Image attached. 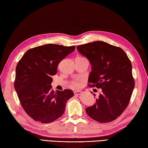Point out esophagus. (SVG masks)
I'll return each mask as SVG.
<instances>
[{"label": "esophagus", "mask_w": 148, "mask_h": 148, "mask_svg": "<svg viewBox=\"0 0 148 148\" xmlns=\"http://www.w3.org/2000/svg\"><path fill=\"white\" fill-rule=\"evenodd\" d=\"M74 94L76 95H81V93H82V92L81 91H79V90H77V91H74Z\"/></svg>", "instance_id": "1"}]
</instances>
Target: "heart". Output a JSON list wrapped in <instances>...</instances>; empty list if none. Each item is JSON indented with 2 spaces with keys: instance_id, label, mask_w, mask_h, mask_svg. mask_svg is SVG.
Segmentation results:
<instances>
[{
  "instance_id": "heart-1",
  "label": "heart",
  "mask_w": 148,
  "mask_h": 148,
  "mask_svg": "<svg viewBox=\"0 0 148 148\" xmlns=\"http://www.w3.org/2000/svg\"><path fill=\"white\" fill-rule=\"evenodd\" d=\"M81 84H82V80H81V79H79L76 81H74L73 82V86L76 88L80 87L81 86Z\"/></svg>"
}]
</instances>
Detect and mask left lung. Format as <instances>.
<instances>
[{"label": "left lung", "mask_w": 148, "mask_h": 148, "mask_svg": "<svg viewBox=\"0 0 148 148\" xmlns=\"http://www.w3.org/2000/svg\"><path fill=\"white\" fill-rule=\"evenodd\" d=\"M77 49L92 65L89 86L102 89L95 104L86 108L87 114L100 123L112 121L126 109L133 92L131 62L121 48L103 41L89 42Z\"/></svg>", "instance_id": "1"}]
</instances>
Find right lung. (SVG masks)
<instances>
[{
  "label": "right lung",
  "instance_id": "add662e5",
  "mask_svg": "<svg viewBox=\"0 0 148 148\" xmlns=\"http://www.w3.org/2000/svg\"><path fill=\"white\" fill-rule=\"evenodd\" d=\"M74 49L75 46L48 44L29 49L18 62L14 89L22 108L34 120L48 123L64 114L74 92L68 89L55 92L52 76L59 63Z\"/></svg>",
  "mask_w": 148,
  "mask_h": 148
}]
</instances>
